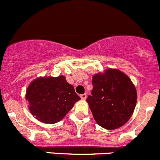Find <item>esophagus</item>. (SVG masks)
Returning <instances> with one entry per match:
<instances>
[{
	"mask_svg": "<svg viewBox=\"0 0 160 160\" xmlns=\"http://www.w3.org/2000/svg\"><path fill=\"white\" fill-rule=\"evenodd\" d=\"M80 98H81L82 100H86V94H82V95H80Z\"/></svg>",
	"mask_w": 160,
	"mask_h": 160,
	"instance_id": "34e87169",
	"label": "esophagus"
}]
</instances>
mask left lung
<instances>
[{
    "label": "left lung",
    "mask_w": 160,
    "mask_h": 160,
    "mask_svg": "<svg viewBox=\"0 0 160 160\" xmlns=\"http://www.w3.org/2000/svg\"><path fill=\"white\" fill-rule=\"evenodd\" d=\"M92 82L93 89L86 101L96 122L110 130L123 126L133 113L137 100L131 80L117 69H107L94 75Z\"/></svg>",
    "instance_id": "1"
}]
</instances>
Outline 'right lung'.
Segmentation results:
<instances>
[{
    "label": "right lung",
    "mask_w": 160,
    "mask_h": 160,
    "mask_svg": "<svg viewBox=\"0 0 160 160\" xmlns=\"http://www.w3.org/2000/svg\"><path fill=\"white\" fill-rule=\"evenodd\" d=\"M26 99L30 112L36 119L45 124L61 121L80 98L64 76L39 78L28 86Z\"/></svg>",
    "instance_id": "obj_1"
}]
</instances>
